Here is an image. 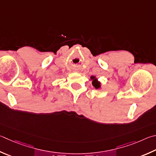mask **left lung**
Wrapping results in <instances>:
<instances>
[{"mask_svg":"<svg viewBox=\"0 0 156 156\" xmlns=\"http://www.w3.org/2000/svg\"><path fill=\"white\" fill-rule=\"evenodd\" d=\"M90 79L92 80V84L93 86L96 89H100V87H101V84H100V82H99L98 80V79L95 78V76H90Z\"/></svg>","mask_w":156,"mask_h":156,"instance_id":"1","label":"left lung"}]
</instances>
